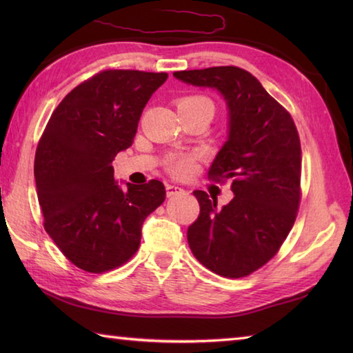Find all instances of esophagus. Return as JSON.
Listing matches in <instances>:
<instances>
[{
  "label": "esophagus",
  "mask_w": 353,
  "mask_h": 353,
  "mask_svg": "<svg viewBox=\"0 0 353 353\" xmlns=\"http://www.w3.org/2000/svg\"><path fill=\"white\" fill-rule=\"evenodd\" d=\"M185 190L181 188V186H176V185H167V196L172 197V196H177V194H183Z\"/></svg>",
  "instance_id": "esophagus-1"
}]
</instances>
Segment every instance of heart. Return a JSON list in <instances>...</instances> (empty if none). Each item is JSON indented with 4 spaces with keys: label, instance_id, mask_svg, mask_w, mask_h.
I'll list each match as a JSON object with an SVG mask.
<instances>
[{
    "label": "heart",
    "instance_id": "heart-1",
    "mask_svg": "<svg viewBox=\"0 0 353 353\" xmlns=\"http://www.w3.org/2000/svg\"><path fill=\"white\" fill-rule=\"evenodd\" d=\"M179 104H182V106H209L214 109L211 100L206 99V97H200V95L186 97V99H182L181 101H179ZM168 170L177 177L188 176L192 171V157L186 156V154L172 156L168 162Z\"/></svg>",
    "mask_w": 353,
    "mask_h": 353
}]
</instances>
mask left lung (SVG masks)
I'll use <instances>...</instances> for the list:
<instances>
[{
  "label": "left lung",
  "instance_id": "obj_1",
  "mask_svg": "<svg viewBox=\"0 0 353 353\" xmlns=\"http://www.w3.org/2000/svg\"><path fill=\"white\" fill-rule=\"evenodd\" d=\"M186 85L215 89L228 108V139L209 168L232 179L226 206L194 191L200 215L188 244L201 264L224 277H244L272 259L294 224L301 201L302 150L291 115L256 77L236 66L172 72Z\"/></svg>",
  "mask_w": 353,
  "mask_h": 353
}]
</instances>
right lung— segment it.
Instances as JSON below:
<instances>
[{
    "label": "right lung",
    "instance_id": "1",
    "mask_svg": "<svg viewBox=\"0 0 353 353\" xmlns=\"http://www.w3.org/2000/svg\"><path fill=\"white\" fill-rule=\"evenodd\" d=\"M167 72L109 70L74 88L52 112L34 157L45 230L74 265L103 273L137 253L142 223L165 200L159 181L125 183L112 161L133 142Z\"/></svg>",
    "mask_w": 353,
    "mask_h": 353
}]
</instances>
